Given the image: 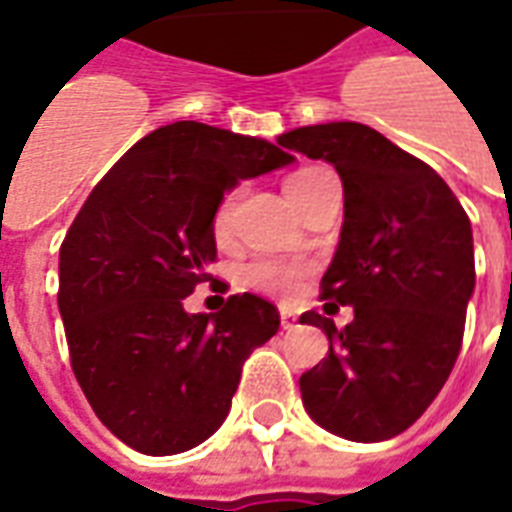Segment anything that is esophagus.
<instances>
[{"label":"esophagus","instance_id":"obj_1","mask_svg":"<svg viewBox=\"0 0 512 512\" xmlns=\"http://www.w3.org/2000/svg\"><path fill=\"white\" fill-rule=\"evenodd\" d=\"M279 323H282V329L285 332H290V329H296V315L290 310H282L279 312Z\"/></svg>","mask_w":512,"mask_h":512}]
</instances>
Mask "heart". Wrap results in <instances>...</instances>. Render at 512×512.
<instances>
[{
    "instance_id": "heart-1",
    "label": "heart",
    "mask_w": 512,
    "mask_h": 512,
    "mask_svg": "<svg viewBox=\"0 0 512 512\" xmlns=\"http://www.w3.org/2000/svg\"><path fill=\"white\" fill-rule=\"evenodd\" d=\"M326 175H332L326 167H304L299 172H293L288 180H285V194L288 200L293 202V208H299L304 197L310 194L318 183H321ZM238 197H241V189H230L224 194L216 211H213V238L216 241H224L230 235V227H233L235 205H238ZM307 274V268L296 266V263H282V260H271V257H255L241 266V282L246 288L260 290V293H268V296H279V299H288L299 290L301 277Z\"/></svg>"
}]
</instances>
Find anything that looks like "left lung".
Listing matches in <instances>:
<instances>
[{"mask_svg":"<svg viewBox=\"0 0 512 512\" xmlns=\"http://www.w3.org/2000/svg\"><path fill=\"white\" fill-rule=\"evenodd\" d=\"M279 145L323 158L343 178L345 222L321 279L329 307H354L337 332L321 326L329 354L299 378L304 408L351 441H386L414 425L461 354L474 290L472 224L436 169L362 123L288 131Z\"/></svg>","mask_w":512,"mask_h":512,"instance_id":"8db88e82","label":"left lung"}]
</instances>
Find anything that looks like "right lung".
I'll list each match as a JSON object with an SVG mask.
<instances>
[{"instance_id":"right-lung-1","label":"right lung","mask_w":512,"mask_h":512,"mask_svg":"<svg viewBox=\"0 0 512 512\" xmlns=\"http://www.w3.org/2000/svg\"><path fill=\"white\" fill-rule=\"evenodd\" d=\"M290 161L266 139L180 120L142 136L68 227L57 304L73 376L136 452L175 455L208 439L246 356L277 334V307L252 293L213 315H189L183 299L213 279L224 191Z\"/></svg>"}]
</instances>
